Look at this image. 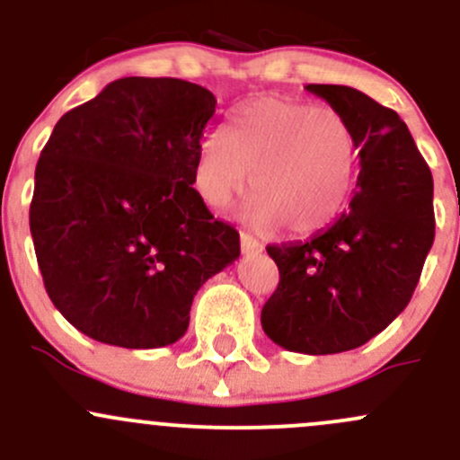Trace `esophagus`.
Segmentation results:
<instances>
[{"instance_id": "34e87169", "label": "esophagus", "mask_w": 460, "mask_h": 460, "mask_svg": "<svg viewBox=\"0 0 460 460\" xmlns=\"http://www.w3.org/2000/svg\"><path fill=\"white\" fill-rule=\"evenodd\" d=\"M240 247H243V253H260L262 252V243L253 238L249 234H240Z\"/></svg>"}]
</instances>
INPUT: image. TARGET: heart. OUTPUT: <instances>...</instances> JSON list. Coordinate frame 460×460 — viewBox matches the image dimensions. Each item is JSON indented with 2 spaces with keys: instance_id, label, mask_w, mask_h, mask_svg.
I'll list each match as a JSON object with an SVG mask.
<instances>
[{
  "instance_id": "obj_1",
  "label": "heart",
  "mask_w": 460,
  "mask_h": 460,
  "mask_svg": "<svg viewBox=\"0 0 460 460\" xmlns=\"http://www.w3.org/2000/svg\"><path fill=\"white\" fill-rule=\"evenodd\" d=\"M358 162V136L342 111L264 95L234 111L225 137L202 142L193 182L208 207L220 208L244 193L252 175L249 217L309 235L342 211Z\"/></svg>"
}]
</instances>
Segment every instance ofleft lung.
I'll list each match as a JSON object with an SVG mask.
<instances>
[{"label": "left lung", "mask_w": 460, "mask_h": 460, "mask_svg": "<svg viewBox=\"0 0 460 460\" xmlns=\"http://www.w3.org/2000/svg\"><path fill=\"white\" fill-rule=\"evenodd\" d=\"M307 91L354 124L360 173L332 226L267 247L280 282L260 320L276 345L324 356L365 345L407 307L434 243V180L396 111L351 86Z\"/></svg>", "instance_id": "1"}]
</instances>
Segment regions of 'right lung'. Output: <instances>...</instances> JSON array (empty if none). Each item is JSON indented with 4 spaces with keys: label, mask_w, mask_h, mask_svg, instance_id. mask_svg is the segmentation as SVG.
Wrapping results in <instances>:
<instances>
[{
    "label": "right lung",
    "mask_w": 460,
    "mask_h": 460,
    "mask_svg": "<svg viewBox=\"0 0 460 460\" xmlns=\"http://www.w3.org/2000/svg\"><path fill=\"white\" fill-rule=\"evenodd\" d=\"M216 104L191 82L122 77L55 124L31 235L46 294L93 341L173 345L198 289L238 260V231L193 189Z\"/></svg>",
    "instance_id": "add662e5"
}]
</instances>
